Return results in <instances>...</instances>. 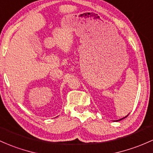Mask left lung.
I'll use <instances>...</instances> for the list:
<instances>
[{
	"label": "left lung",
	"mask_w": 153,
	"mask_h": 153,
	"mask_svg": "<svg viewBox=\"0 0 153 153\" xmlns=\"http://www.w3.org/2000/svg\"><path fill=\"white\" fill-rule=\"evenodd\" d=\"M128 115H127L126 116H125L124 117H123V118H121V119H119V120H115V121H116V122H117V121H120V120H123V119H124V118H126V117L127 116H128Z\"/></svg>",
	"instance_id": "8db88e82"
}]
</instances>
